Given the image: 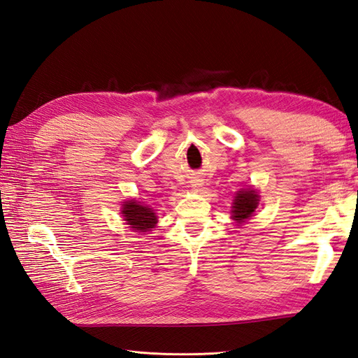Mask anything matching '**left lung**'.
Instances as JSON below:
<instances>
[{"instance_id": "1", "label": "left lung", "mask_w": 358, "mask_h": 358, "mask_svg": "<svg viewBox=\"0 0 358 358\" xmlns=\"http://www.w3.org/2000/svg\"><path fill=\"white\" fill-rule=\"evenodd\" d=\"M259 205V194L251 188L242 189L236 194V199L233 202V219L237 222H245L251 217L254 210Z\"/></svg>"}]
</instances>
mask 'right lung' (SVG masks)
I'll use <instances>...</instances> for the list:
<instances>
[{
	"label": "right lung",
	"instance_id": "1",
	"mask_svg": "<svg viewBox=\"0 0 358 358\" xmlns=\"http://www.w3.org/2000/svg\"><path fill=\"white\" fill-rule=\"evenodd\" d=\"M122 214L127 220V224L131 225V228L138 229L141 233L150 231V228H153L157 222L156 214L153 213L152 208H148V206H144L134 201L125 202Z\"/></svg>",
	"mask_w": 358,
	"mask_h": 358
}]
</instances>
